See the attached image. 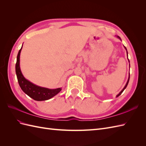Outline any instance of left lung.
I'll list each match as a JSON object with an SVG mask.
<instances>
[{
  "label": "left lung",
  "instance_id": "8db88e82",
  "mask_svg": "<svg viewBox=\"0 0 146 146\" xmlns=\"http://www.w3.org/2000/svg\"><path fill=\"white\" fill-rule=\"evenodd\" d=\"M119 39H121L120 38V37H119V36H117ZM125 48V49L127 50V48H126V47H124ZM127 56H128V53H127ZM129 79H130V75H129V79H128V81H127V83H126V85H125V87L124 88H123V90L120 92H119V94H118L117 96H116V97H118V96H120L122 93V92L123 91V90H124L125 89V88H126V87H127V85H128V83H129Z\"/></svg>",
  "mask_w": 146,
  "mask_h": 146
}]
</instances>
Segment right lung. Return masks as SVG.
<instances>
[{"label": "right lung", "mask_w": 146, "mask_h": 146, "mask_svg": "<svg viewBox=\"0 0 146 146\" xmlns=\"http://www.w3.org/2000/svg\"><path fill=\"white\" fill-rule=\"evenodd\" d=\"M23 47V46H22ZM22 47L19 50L17 56V61L16 63V73L19 85L25 93L27 94L31 98L37 101L46 100L53 98L61 90V88H56L54 90L48 89L34 85L32 83L28 81L24 77L22 74L19 66L20 53Z\"/></svg>", "instance_id": "right-lung-1"}]
</instances>
